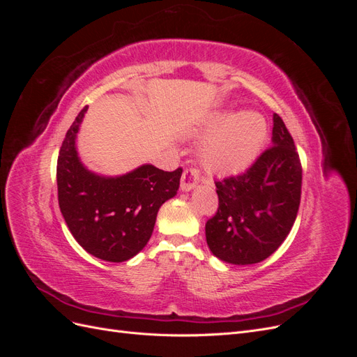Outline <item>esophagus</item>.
<instances>
[{"label":"esophagus","mask_w":357,"mask_h":357,"mask_svg":"<svg viewBox=\"0 0 357 357\" xmlns=\"http://www.w3.org/2000/svg\"><path fill=\"white\" fill-rule=\"evenodd\" d=\"M199 181V172L195 168H188L185 169L181 176V181H180V189L183 192H190L193 188L198 185Z\"/></svg>","instance_id":"34e87169"}]
</instances>
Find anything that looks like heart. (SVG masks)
Returning <instances> with one entry per match:
<instances>
[{
    "instance_id": "b5f03b06",
    "label": "heart",
    "mask_w": 357,
    "mask_h": 357,
    "mask_svg": "<svg viewBox=\"0 0 357 357\" xmlns=\"http://www.w3.org/2000/svg\"><path fill=\"white\" fill-rule=\"evenodd\" d=\"M205 129L199 158L213 174H236L244 171L261 153L266 142L268 125L256 112L222 110L214 113Z\"/></svg>"
}]
</instances>
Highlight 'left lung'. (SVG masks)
Returning <instances> with one entry per match:
<instances>
[{"mask_svg":"<svg viewBox=\"0 0 357 357\" xmlns=\"http://www.w3.org/2000/svg\"><path fill=\"white\" fill-rule=\"evenodd\" d=\"M271 147L244 174L215 181L219 208L205 223L211 253L231 265L265 261L295 223L302 168L284 122L273 116Z\"/></svg>","mask_w":357,"mask_h":357,"instance_id":"8db88e82","label":"left lung"}]
</instances>
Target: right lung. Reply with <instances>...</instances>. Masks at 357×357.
Returning a JSON list of instances; mask_svg holds the SVG:
<instances>
[{"label":"right lung","instance_id":"right-lung-1","mask_svg":"<svg viewBox=\"0 0 357 357\" xmlns=\"http://www.w3.org/2000/svg\"><path fill=\"white\" fill-rule=\"evenodd\" d=\"M86 112L88 105L75 117L59 150V208L86 252L107 262H123L149 243L160 205L177 195L183 171L168 172L144 164L109 177L88 169L75 146Z\"/></svg>","mask_w":357,"mask_h":357}]
</instances>
